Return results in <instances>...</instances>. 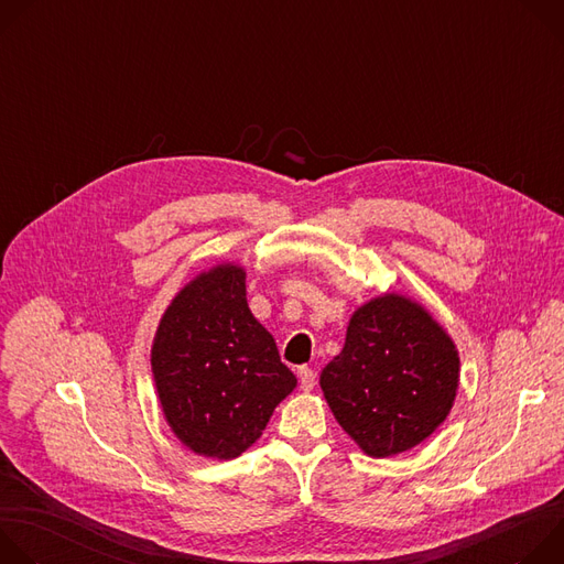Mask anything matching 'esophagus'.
Masks as SVG:
<instances>
[{"mask_svg":"<svg viewBox=\"0 0 564 564\" xmlns=\"http://www.w3.org/2000/svg\"><path fill=\"white\" fill-rule=\"evenodd\" d=\"M299 381H301V388L307 392V390H312L314 383H316V372H314L312 368H307V366H301V368H299Z\"/></svg>","mask_w":564,"mask_h":564,"instance_id":"1","label":"esophagus"}]
</instances>
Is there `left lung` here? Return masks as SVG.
Here are the masks:
<instances>
[{
  "label": "left lung",
  "instance_id": "8db88e82",
  "mask_svg": "<svg viewBox=\"0 0 564 564\" xmlns=\"http://www.w3.org/2000/svg\"><path fill=\"white\" fill-rule=\"evenodd\" d=\"M318 383L357 446L390 457L422 444L451 413L459 352L424 305L386 292L355 310L344 350Z\"/></svg>",
  "mask_w": 564,
  "mask_h": 564
}]
</instances>
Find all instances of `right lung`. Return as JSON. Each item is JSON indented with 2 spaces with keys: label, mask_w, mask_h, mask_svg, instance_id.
Wrapping results in <instances>:
<instances>
[{
  "label": "right lung",
  "mask_w": 564,
  "mask_h": 564,
  "mask_svg": "<svg viewBox=\"0 0 564 564\" xmlns=\"http://www.w3.org/2000/svg\"><path fill=\"white\" fill-rule=\"evenodd\" d=\"M151 372L172 433L214 459L246 453L296 388L236 263L200 272L172 299L153 337Z\"/></svg>",
  "instance_id": "right-lung-1"
}]
</instances>
